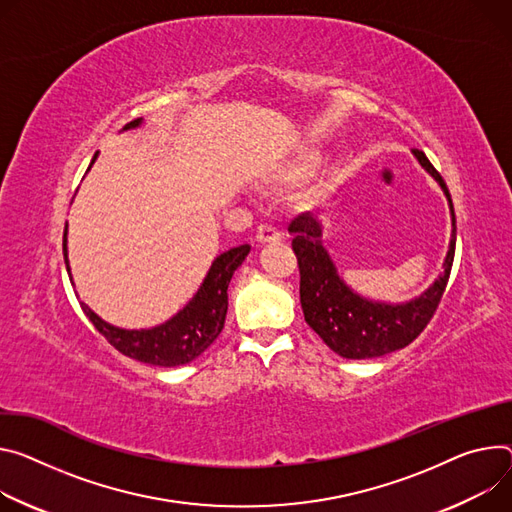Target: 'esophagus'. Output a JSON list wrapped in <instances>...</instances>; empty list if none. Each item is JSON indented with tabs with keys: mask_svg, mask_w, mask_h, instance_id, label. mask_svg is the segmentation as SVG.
Wrapping results in <instances>:
<instances>
[{
	"mask_svg": "<svg viewBox=\"0 0 512 512\" xmlns=\"http://www.w3.org/2000/svg\"><path fill=\"white\" fill-rule=\"evenodd\" d=\"M257 241L263 243V245L265 243H277V241H282V232L271 224H261L257 228Z\"/></svg>",
	"mask_w": 512,
	"mask_h": 512,
	"instance_id": "34e87169",
	"label": "esophagus"
}]
</instances>
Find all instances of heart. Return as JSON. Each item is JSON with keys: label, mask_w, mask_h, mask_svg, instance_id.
Returning a JSON list of instances; mask_svg holds the SVG:
<instances>
[{"label": "heart", "mask_w": 512, "mask_h": 512, "mask_svg": "<svg viewBox=\"0 0 512 512\" xmlns=\"http://www.w3.org/2000/svg\"><path fill=\"white\" fill-rule=\"evenodd\" d=\"M316 155L314 153H306V155H300L290 167H288V171L290 173H304L306 169H310L314 163H316Z\"/></svg>", "instance_id": "1"}]
</instances>
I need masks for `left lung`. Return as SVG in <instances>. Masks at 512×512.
I'll return each instance as SVG.
<instances>
[{
  "label": "left lung",
  "instance_id": "1",
  "mask_svg": "<svg viewBox=\"0 0 512 512\" xmlns=\"http://www.w3.org/2000/svg\"><path fill=\"white\" fill-rule=\"evenodd\" d=\"M414 157L441 185L451 208V245L439 280L416 300L406 304L371 302L353 294L339 277L329 253L320 245V224L306 212L288 226L294 235L292 249L300 267V302L308 327L337 355L347 359L380 357L410 345L431 322L443 292L455 255V212L447 185L427 155L412 149Z\"/></svg>",
  "mask_w": 512,
  "mask_h": 512
}]
</instances>
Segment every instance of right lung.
Here are the masks:
<instances>
[{
	"mask_svg": "<svg viewBox=\"0 0 512 512\" xmlns=\"http://www.w3.org/2000/svg\"><path fill=\"white\" fill-rule=\"evenodd\" d=\"M138 124H141V118L128 122L126 128H136ZM249 251H251L249 245H241V247H235V249L218 255L206 275L204 284L200 286L198 294L192 298V302L183 310H179L171 320L161 324V327L147 329V331H124V329H116V327H112V324L104 322L83 302H81V308H83L85 316L94 322V327L122 355L132 357L136 361L149 363V365H159V367H175V365L190 363L192 359L202 355L222 333L226 308H228L226 290L230 284V277L245 261ZM63 255H65V265L69 271L67 224H65V232H63Z\"/></svg>",
	"mask_w": 512,
	"mask_h": 512,
	"instance_id": "1",
	"label": "right lung"
}]
</instances>
